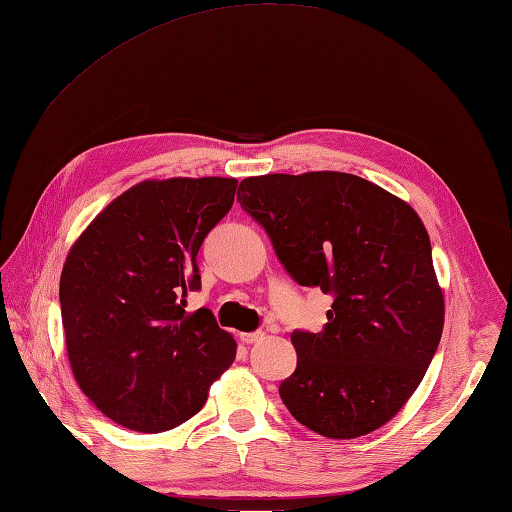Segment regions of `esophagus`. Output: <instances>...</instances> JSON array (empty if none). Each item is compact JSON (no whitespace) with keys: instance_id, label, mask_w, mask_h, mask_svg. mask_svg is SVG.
Returning <instances> with one entry per match:
<instances>
[{"instance_id":"1","label":"esophagus","mask_w":512,"mask_h":512,"mask_svg":"<svg viewBox=\"0 0 512 512\" xmlns=\"http://www.w3.org/2000/svg\"><path fill=\"white\" fill-rule=\"evenodd\" d=\"M240 340L244 344H255V342H261L264 340V331H251V334H242Z\"/></svg>"}]
</instances>
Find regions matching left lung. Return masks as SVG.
<instances>
[{"mask_svg":"<svg viewBox=\"0 0 512 512\" xmlns=\"http://www.w3.org/2000/svg\"><path fill=\"white\" fill-rule=\"evenodd\" d=\"M240 189L290 277L334 296L323 331H292L285 408L327 438L375 432L419 388L443 334L445 299L421 218L344 172L248 176Z\"/></svg>","mask_w":512,"mask_h":512,"instance_id":"left-lung-1","label":"left lung"}]
</instances>
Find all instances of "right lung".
Listing matches in <instances>:
<instances>
[{
    "instance_id": "obj_1",
    "label": "right lung",
    "mask_w": 512,
    "mask_h": 512,
    "mask_svg": "<svg viewBox=\"0 0 512 512\" xmlns=\"http://www.w3.org/2000/svg\"><path fill=\"white\" fill-rule=\"evenodd\" d=\"M235 178H165L126 189L71 246L61 275L67 355L80 390L128 430L192 419L237 344L207 310L196 255L227 216Z\"/></svg>"
}]
</instances>
